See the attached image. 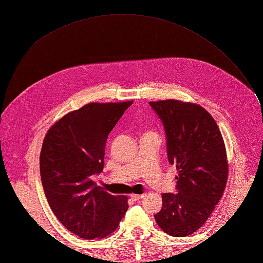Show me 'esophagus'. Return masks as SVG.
<instances>
[{"mask_svg":"<svg viewBox=\"0 0 263 263\" xmlns=\"http://www.w3.org/2000/svg\"><path fill=\"white\" fill-rule=\"evenodd\" d=\"M130 197H131V199H133V200H140V199H142L143 197H144V195L143 194H131L130 195Z\"/></svg>","mask_w":263,"mask_h":263,"instance_id":"1","label":"esophagus"}]
</instances>
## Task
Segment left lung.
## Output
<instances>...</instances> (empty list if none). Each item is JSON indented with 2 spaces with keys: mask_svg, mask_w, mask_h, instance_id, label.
<instances>
[{
  "mask_svg": "<svg viewBox=\"0 0 263 263\" xmlns=\"http://www.w3.org/2000/svg\"><path fill=\"white\" fill-rule=\"evenodd\" d=\"M164 123L167 154L176 166L177 193H163L155 215L161 231L184 237L200 230L224 194L228 159L214 117L202 106L177 99L150 102Z\"/></svg>",
  "mask_w": 263,
  "mask_h": 263,
  "instance_id": "left-lung-1",
  "label": "left lung"
}]
</instances>
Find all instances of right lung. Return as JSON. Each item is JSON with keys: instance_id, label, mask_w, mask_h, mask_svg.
I'll return each mask as SVG.
<instances>
[{"instance_id": "1", "label": "right lung", "mask_w": 263, "mask_h": 263, "mask_svg": "<svg viewBox=\"0 0 263 263\" xmlns=\"http://www.w3.org/2000/svg\"><path fill=\"white\" fill-rule=\"evenodd\" d=\"M132 103H89L61 117L44 138V192L58 219L81 238L108 236L128 208L126 195L104 191L92 175L103 171L109 132Z\"/></svg>"}]
</instances>
